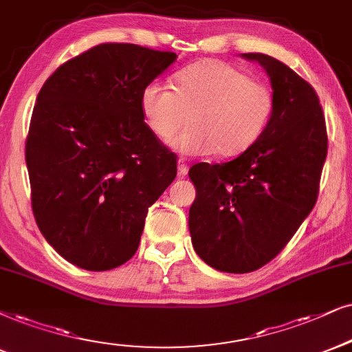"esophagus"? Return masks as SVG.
I'll list each match as a JSON object with an SVG mask.
<instances>
[{
	"label": "esophagus",
	"mask_w": 352,
	"mask_h": 352,
	"mask_svg": "<svg viewBox=\"0 0 352 352\" xmlns=\"http://www.w3.org/2000/svg\"><path fill=\"white\" fill-rule=\"evenodd\" d=\"M186 173H188V166H186L184 159H180L179 161V177H185Z\"/></svg>",
	"instance_id": "34e87169"
}]
</instances>
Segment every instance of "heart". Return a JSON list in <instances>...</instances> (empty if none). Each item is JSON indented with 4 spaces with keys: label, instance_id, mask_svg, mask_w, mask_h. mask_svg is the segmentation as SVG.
<instances>
[{
    "label": "heart",
    "instance_id": "b5f03b06",
    "mask_svg": "<svg viewBox=\"0 0 352 352\" xmlns=\"http://www.w3.org/2000/svg\"><path fill=\"white\" fill-rule=\"evenodd\" d=\"M273 112V94L243 71L224 61H201L177 76L175 89L153 81L141 92V113L151 133L172 141L184 155L214 153L232 157L247 151L265 131Z\"/></svg>",
    "mask_w": 352,
    "mask_h": 352
}]
</instances>
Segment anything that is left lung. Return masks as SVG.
<instances>
[{
	"label": "left lung",
	"mask_w": 352,
	"mask_h": 352,
	"mask_svg": "<svg viewBox=\"0 0 352 352\" xmlns=\"http://www.w3.org/2000/svg\"><path fill=\"white\" fill-rule=\"evenodd\" d=\"M263 66L273 89L265 131L234 161L195 164L197 198L188 226L195 252L224 273H250L286 247L317 201L328 138L314 87L273 56L243 53Z\"/></svg>",
	"instance_id": "left-lung-1"
}]
</instances>
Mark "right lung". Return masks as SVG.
Here are the masks:
<instances>
[{"mask_svg": "<svg viewBox=\"0 0 352 352\" xmlns=\"http://www.w3.org/2000/svg\"><path fill=\"white\" fill-rule=\"evenodd\" d=\"M177 55L102 43L61 65L40 89L28 162L40 232L69 263L107 271L135 255L151 204L177 159L141 113V92Z\"/></svg>", "mask_w": 352, "mask_h": 352, "instance_id": "add662e5", "label": "right lung"}]
</instances>
